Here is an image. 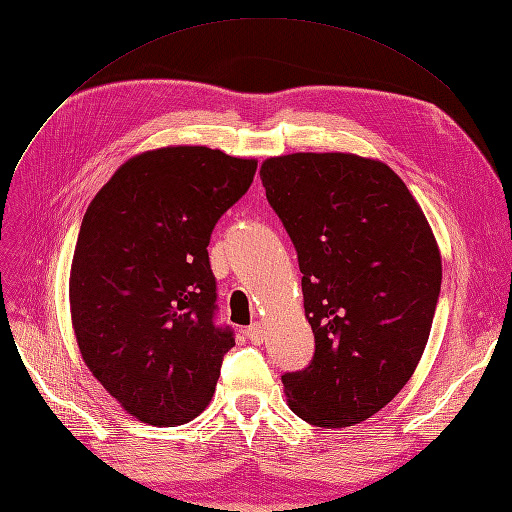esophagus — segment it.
<instances>
[{
    "mask_svg": "<svg viewBox=\"0 0 512 512\" xmlns=\"http://www.w3.org/2000/svg\"><path fill=\"white\" fill-rule=\"evenodd\" d=\"M245 336H248L254 344H260L264 340V336H267V332H264L262 323H252L248 330H245Z\"/></svg>",
    "mask_w": 512,
    "mask_h": 512,
    "instance_id": "34e87169",
    "label": "esophagus"
}]
</instances>
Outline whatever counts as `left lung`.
<instances>
[{
	"label": "left lung",
	"mask_w": 512,
	"mask_h": 512,
	"mask_svg": "<svg viewBox=\"0 0 512 512\" xmlns=\"http://www.w3.org/2000/svg\"><path fill=\"white\" fill-rule=\"evenodd\" d=\"M302 273L315 355L281 376L290 410L315 426H353L412 378L441 292L431 227L382 161L294 153L260 168Z\"/></svg>",
	"instance_id": "left-lung-1"
}]
</instances>
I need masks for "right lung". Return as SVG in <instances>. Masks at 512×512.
<instances>
[{
	"label": "right lung",
	"instance_id": "1",
	"mask_svg": "<svg viewBox=\"0 0 512 512\" xmlns=\"http://www.w3.org/2000/svg\"><path fill=\"white\" fill-rule=\"evenodd\" d=\"M254 159L166 147L128 159L86 210L69 300L81 357L134 418L185 424L210 403L231 327L216 325L208 245Z\"/></svg>",
	"mask_w": 512,
	"mask_h": 512
}]
</instances>
